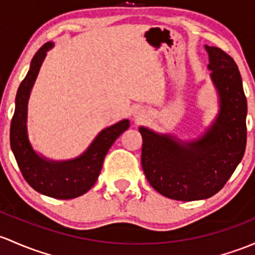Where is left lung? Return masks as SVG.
I'll list each match as a JSON object with an SVG mask.
<instances>
[{
	"instance_id": "1",
	"label": "left lung",
	"mask_w": 255,
	"mask_h": 255,
	"mask_svg": "<svg viewBox=\"0 0 255 255\" xmlns=\"http://www.w3.org/2000/svg\"><path fill=\"white\" fill-rule=\"evenodd\" d=\"M208 68L220 99L216 120L200 138L182 141L140 127L141 167L152 188L175 200L206 199L226 184L245 155L247 99L234 58L205 46Z\"/></svg>"
}]
</instances>
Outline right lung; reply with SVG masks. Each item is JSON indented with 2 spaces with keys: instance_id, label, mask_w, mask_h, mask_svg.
Here are the masks:
<instances>
[{
  "instance_id": "add662e5",
  "label": "right lung",
  "mask_w": 255,
  "mask_h": 255,
  "mask_svg": "<svg viewBox=\"0 0 255 255\" xmlns=\"http://www.w3.org/2000/svg\"><path fill=\"white\" fill-rule=\"evenodd\" d=\"M53 42H46L34 55L28 74L18 88L15 110L10 122V149L14 154L24 179L31 188L56 199H73L83 195L95 184L104 159L119 136L128 129L129 121L123 120L99 133L87 151L68 161H52L35 152L28 139L26 115L31 88L46 52Z\"/></svg>"
}]
</instances>
